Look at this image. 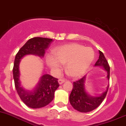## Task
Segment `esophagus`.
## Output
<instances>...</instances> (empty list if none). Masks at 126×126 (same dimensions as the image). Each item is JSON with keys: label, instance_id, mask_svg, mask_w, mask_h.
Masks as SVG:
<instances>
[{"label": "esophagus", "instance_id": "esophagus-1", "mask_svg": "<svg viewBox=\"0 0 126 126\" xmlns=\"http://www.w3.org/2000/svg\"><path fill=\"white\" fill-rule=\"evenodd\" d=\"M65 81V79H59V80H58V82H59V84H62Z\"/></svg>", "mask_w": 126, "mask_h": 126}]
</instances>
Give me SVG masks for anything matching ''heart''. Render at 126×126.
Returning a JSON list of instances; mask_svg holds the SVG:
<instances>
[{
    "label": "heart",
    "instance_id": "obj_1",
    "mask_svg": "<svg viewBox=\"0 0 126 126\" xmlns=\"http://www.w3.org/2000/svg\"><path fill=\"white\" fill-rule=\"evenodd\" d=\"M53 56L47 57V63L55 75H59L65 65L66 72L73 78L83 76L94 59V51L90 47L78 44H70L56 48Z\"/></svg>",
    "mask_w": 126,
    "mask_h": 126
}]
</instances>
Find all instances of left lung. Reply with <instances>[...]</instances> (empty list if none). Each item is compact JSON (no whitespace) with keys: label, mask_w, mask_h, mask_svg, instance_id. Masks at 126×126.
Masks as SVG:
<instances>
[{"label":"left lung","mask_w":126,"mask_h":126,"mask_svg":"<svg viewBox=\"0 0 126 126\" xmlns=\"http://www.w3.org/2000/svg\"><path fill=\"white\" fill-rule=\"evenodd\" d=\"M99 59L95 63V66H102L104 69L107 72V78L110 79V67L107 59L102 51H99ZM85 76L78 81L73 82V89L69 97L70 102L75 109L81 112H89L95 109L101 104L106 98L108 91L109 84L107 90L99 96H93L88 94L85 89Z\"/></svg>","instance_id":"8db88e82"}]
</instances>
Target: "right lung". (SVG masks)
I'll list each match as a JSON object with an SVG mask.
<instances>
[{"mask_svg": "<svg viewBox=\"0 0 126 126\" xmlns=\"http://www.w3.org/2000/svg\"><path fill=\"white\" fill-rule=\"evenodd\" d=\"M53 41L52 39L35 37L28 40L16 54L13 73L16 91L21 100L32 109L43 107L48 104L54 98V93L59 84L58 79L48 74L41 78L39 82L32 90H27L21 86L19 80V63L27 54H34L43 57L45 51Z\"/></svg>", "mask_w": 126, "mask_h": 126, "instance_id": "1", "label": "right lung"}]
</instances>
